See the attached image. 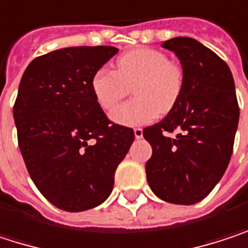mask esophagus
<instances>
[{
  "label": "esophagus",
  "instance_id": "obj_1",
  "mask_svg": "<svg viewBox=\"0 0 248 248\" xmlns=\"http://www.w3.org/2000/svg\"><path fill=\"white\" fill-rule=\"evenodd\" d=\"M134 136H136V139H141L142 137V128H140V127L134 128Z\"/></svg>",
  "mask_w": 248,
  "mask_h": 248
}]
</instances>
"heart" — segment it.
Listing matches in <instances>:
<instances>
[{"label": "heart", "mask_w": 248, "mask_h": 248, "mask_svg": "<svg viewBox=\"0 0 248 248\" xmlns=\"http://www.w3.org/2000/svg\"><path fill=\"white\" fill-rule=\"evenodd\" d=\"M184 68L157 48L141 46L120 55L115 70L100 68L91 78V91L104 111H112L133 87V97L111 117L123 125H144L174 108L184 88Z\"/></svg>", "instance_id": "1"}]
</instances>
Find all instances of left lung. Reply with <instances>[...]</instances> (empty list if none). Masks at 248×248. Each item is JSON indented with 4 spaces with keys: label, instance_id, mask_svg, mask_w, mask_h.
I'll use <instances>...</instances> for the list:
<instances>
[{
    "label": "left lung",
    "instance_id": "left-lung-1",
    "mask_svg": "<svg viewBox=\"0 0 248 248\" xmlns=\"http://www.w3.org/2000/svg\"><path fill=\"white\" fill-rule=\"evenodd\" d=\"M161 46L180 58L186 81L167 117L142 130L153 148L145 174L157 197L190 205L207 197L227 169L240 108L232 71L216 52L187 37Z\"/></svg>",
    "mask_w": 248,
    "mask_h": 248
}]
</instances>
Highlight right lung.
<instances>
[{
    "label": "right lung",
    "instance_id": "right-lung-1",
    "mask_svg": "<svg viewBox=\"0 0 248 248\" xmlns=\"http://www.w3.org/2000/svg\"><path fill=\"white\" fill-rule=\"evenodd\" d=\"M118 49L68 46L34 58L21 78L14 120L35 187L55 207L77 213L104 202L134 131L109 121L91 78Z\"/></svg>",
    "mask_w": 248,
    "mask_h": 248
}]
</instances>
